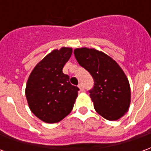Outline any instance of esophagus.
Returning <instances> with one entry per match:
<instances>
[{
    "label": "esophagus",
    "mask_w": 151,
    "mask_h": 151,
    "mask_svg": "<svg viewBox=\"0 0 151 151\" xmlns=\"http://www.w3.org/2000/svg\"><path fill=\"white\" fill-rule=\"evenodd\" d=\"M78 87L81 90V91H84V86H82V84H79Z\"/></svg>",
    "instance_id": "esophagus-1"
}]
</instances>
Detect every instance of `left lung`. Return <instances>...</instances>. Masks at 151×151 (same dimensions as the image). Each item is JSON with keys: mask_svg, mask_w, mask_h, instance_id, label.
Instances as JSON below:
<instances>
[{"mask_svg": "<svg viewBox=\"0 0 151 151\" xmlns=\"http://www.w3.org/2000/svg\"><path fill=\"white\" fill-rule=\"evenodd\" d=\"M73 53L94 79L89 93L95 111L108 120L123 116L129 108L130 86L121 68L110 56L93 48H77Z\"/></svg>", "mask_w": 151, "mask_h": 151, "instance_id": "obj_1", "label": "left lung"}]
</instances>
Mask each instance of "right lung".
Instances as JSON below:
<instances>
[{"label": "right lung", "mask_w": 151, "mask_h": 151, "mask_svg": "<svg viewBox=\"0 0 151 151\" xmlns=\"http://www.w3.org/2000/svg\"><path fill=\"white\" fill-rule=\"evenodd\" d=\"M72 48L53 50L37 65L28 78L26 97L31 111L46 123H56L72 111L79 88L63 73L72 55Z\"/></svg>", "instance_id": "right-lung-1"}]
</instances>
